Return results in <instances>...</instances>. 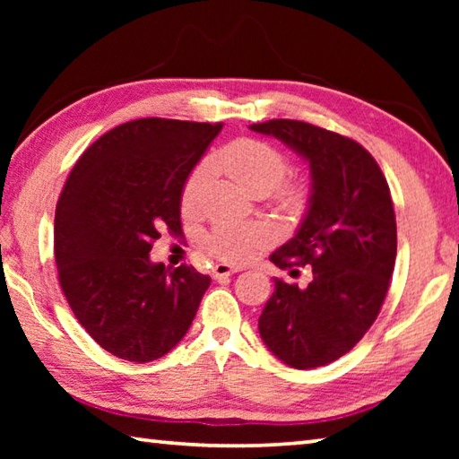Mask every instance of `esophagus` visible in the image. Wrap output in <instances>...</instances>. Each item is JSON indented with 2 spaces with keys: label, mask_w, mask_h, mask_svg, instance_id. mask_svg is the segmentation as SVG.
Returning a JSON list of instances; mask_svg holds the SVG:
<instances>
[{
  "label": "esophagus",
  "mask_w": 459,
  "mask_h": 459,
  "mask_svg": "<svg viewBox=\"0 0 459 459\" xmlns=\"http://www.w3.org/2000/svg\"><path fill=\"white\" fill-rule=\"evenodd\" d=\"M237 271H240L238 265H229V263H219V265H214L212 275H214V279H222V277H229V275H232V273H237Z\"/></svg>",
  "instance_id": "obj_1"
}]
</instances>
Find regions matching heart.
I'll return each mask as SVG.
<instances>
[{
	"label": "heart",
	"instance_id": "b5f03b06",
	"mask_svg": "<svg viewBox=\"0 0 459 459\" xmlns=\"http://www.w3.org/2000/svg\"><path fill=\"white\" fill-rule=\"evenodd\" d=\"M216 166L227 172L240 188L253 194H267L277 188L290 172V161L285 155L275 150L273 145L259 139H237L216 153ZM208 180V164H200L192 169L186 178L182 188V206L184 211H192L202 194V188ZM283 200L295 204L299 200L298 188H285ZM263 232L255 227H237V224H222L214 229L212 235L206 238L208 251L219 259L227 261H245L261 245Z\"/></svg>",
	"mask_w": 459,
	"mask_h": 459
}]
</instances>
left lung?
Instances as JSON below:
<instances>
[{"label":"left lung","instance_id":"obj_1","mask_svg":"<svg viewBox=\"0 0 459 459\" xmlns=\"http://www.w3.org/2000/svg\"><path fill=\"white\" fill-rule=\"evenodd\" d=\"M309 164L312 190L295 235L271 255L290 273L312 265L307 287L275 279L259 316L265 346L291 368H316L351 352L377 320L397 257L391 190L354 139L304 121L253 123Z\"/></svg>","mask_w":459,"mask_h":459}]
</instances>
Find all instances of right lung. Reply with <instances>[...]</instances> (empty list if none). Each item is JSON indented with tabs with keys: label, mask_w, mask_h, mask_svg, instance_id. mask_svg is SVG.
Wrapping results in <instances>:
<instances>
[{
	"label": "right lung",
	"mask_w": 459,
	"mask_h": 459,
	"mask_svg": "<svg viewBox=\"0 0 459 459\" xmlns=\"http://www.w3.org/2000/svg\"><path fill=\"white\" fill-rule=\"evenodd\" d=\"M216 123L147 117L99 137L65 184L54 259L68 306L100 348L129 362L168 354L192 325L211 277L150 251L180 232L182 188L221 134Z\"/></svg>",
	"instance_id": "obj_1"
}]
</instances>
